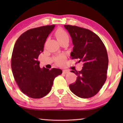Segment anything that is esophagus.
<instances>
[{"label":"esophagus","mask_w":123,"mask_h":123,"mask_svg":"<svg viewBox=\"0 0 123 123\" xmlns=\"http://www.w3.org/2000/svg\"><path fill=\"white\" fill-rule=\"evenodd\" d=\"M69 72V70L68 69H65V70H63V73L64 74H67Z\"/></svg>","instance_id":"1"}]
</instances>
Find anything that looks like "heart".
<instances>
[{
  "instance_id": "b5f03b06",
  "label": "heart",
  "mask_w": 123,
  "mask_h": 123,
  "mask_svg": "<svg viewBox=\"0 0 123 123\" xmlns=\"http://www.w3.org/2000/svg\"><path fill=\"white\" fill-rule=\"evenodd\" d=\"M55 35L59 43L66 39H69V35L68 33L63 29H58L55 31ZM64 59H65V57L63 55H59L55 58V61L58 64H61L63 63Z\"/></svg>"
}]
</instances>
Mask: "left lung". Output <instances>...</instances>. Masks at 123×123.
<instances>
[{
    "label": "left lung",
    "mask_w": 123,
    "mask_h": 123,
    "mask_svg": "<svg viewBox=\"0 0 123 123\" xmlns=\"http://www.w3.org/2000/svg\"><path fill=\"white\" fill-rule=\"evenodd\" d=\"M64 28L74 45L71 58L84 63L81 70L71 71L78 77L69 88L79 97L89 98L98 93L106 80L109 63L106 49L99 37L88 29L70 25H64Z\"/></svg>",
    "instance_id": "obj_1"
}]
</instances>
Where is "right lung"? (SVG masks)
Returning a JSON list of instances; mask_svg holds the SVG:
<instances>
[{
    "label": "right lung",
    "mask_w": 123,
    "mask_h": 123,
    "mask_svg": "<svg viewBox=\"0 0 123 123\" xmlns=\"http://www.w3.org/2000/svg\"><path fill=\"white\" fill-rule=\"evenodd\" d=\"M55 25L30 29L22 34L16 42L11 57V68L14 78L23 93L34 99L48 94L56 77L61 69L41 68L37 60L43 51L46 39Z\"/></svg>",
    "instance_id": "add662e5"
}]
</instances>
